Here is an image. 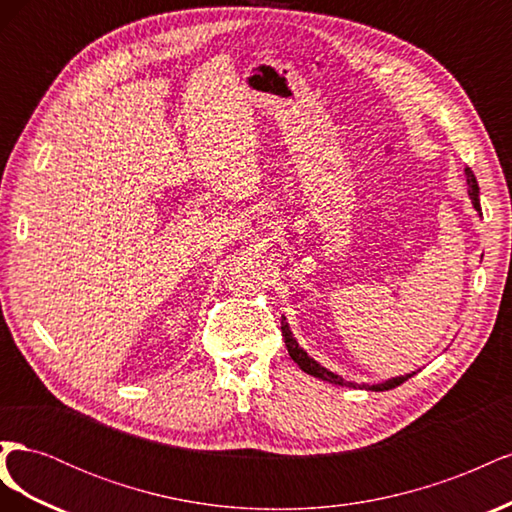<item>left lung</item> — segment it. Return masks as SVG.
Masks as SVG:
<instances>
[{
	"instance_id": "8db88e82",
	"label": "left lung",
	"mask_w": 512,
	"mask_h": 512,
	"mask_svg": "<svg viewBox=\"0 0 512 512\" xmlns=\"http://www.w3.org/2000/svg\"><path fill=\"white\" fill-rule=\"evenodd\" d=\"M463 173H466V183H468V196H470V200H472V205H474V209L478 211V215L480 218H483V213H480V198H478V181H476V177H474V173L472 170L466 166V170H463ZM282 335H284V342H286V348H288V354L292 356V361L297 363L305 374H309V376H314V378H318V380H324V382H331V384H337V386H348V389H365V391H391V389H395V386H399V384H404L408 378H412L416 371H412V374H406V376H397V378H391V380H384V382H378V384H356V382H346L342 376H337V374H333V371H329L327 367H322L318 361H314L312 356H309L301 346H299V342L297 339H294V335H292V331H290V327H288V322H286V316H282Z\"/></svg>"
}]
</instances>
